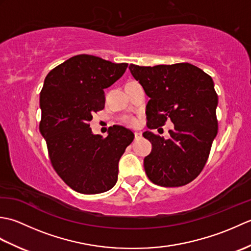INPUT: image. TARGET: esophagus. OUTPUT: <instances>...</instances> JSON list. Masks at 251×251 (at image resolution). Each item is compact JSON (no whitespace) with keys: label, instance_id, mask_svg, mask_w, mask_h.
Returning <instances> with one entry per match:
<instances>
[{"label":"esophagus","instance_id":"obj_1","mask_svg":"<svg viewBox=\"0 0 251 251\" xmlns=\"http://www.w3.org/2000/svg\"><path fill=\"white\" fill-rule=\"evenodd\" d=\"M141 137H142V134H141V132H138V131H136V132H135V139H136V140L140 139Z\"/></svg>","mask_w":251,"mask_h":251}]
</instances>
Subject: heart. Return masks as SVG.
I'll list each match as a JSON object with an SVG mask.
<instances>
[{
    "label": "heart",
    "instance_id": "heart-1",
    "mask_svg": "<svg viewBox=\"0 0 251 251\" xmlns=\"http://www.w3.org/2000/svg\"><path fill=\"white\" fill-rule=\"evenodd\" d=\"M127 123H128V124H130V125H136V120H127Z\"/></svg>",
    "mask_w": 251,
    "mask_h": 251
}]
</instances>
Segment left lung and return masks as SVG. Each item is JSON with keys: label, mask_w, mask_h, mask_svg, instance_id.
<instances>
[{"label": "left lung", "mask_w": 251, "mask_h": 251, "mask_svg": "<svg viewBox=\"0 0 251 251\" xmlns=\"http://www.w3.org/2000/svg\"><path fill=\"white\" fill-rule=\"evenodd\" d=\"M150 100L147 104L148 127L155 129L170 120L169 139L147 130L152 143L145 157L146 174L161 186H181L194 180L204 168L218 132V95L214 81L191 63L129 66Z\"/></svg>", "instance_id": "1"}]
</instances>
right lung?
I'll use <instances>...</instances> for the list:
<instances>
[{"instance_id": "1", "label": "right lung", "mask_w": 251, "mask_h": 251, "mask_svg": "<svg viewBox=\"0 0 251 251\" xmlns=\"http://www.w3.org/2000/svg\"><path fill=\"white\" fill-rule=\"evenodd\" d=\"M125 62L113 63L92 55H77L47 74L40 94L41 135L52 167L74 191L98 194L113 188L119 161L134 140L123 126L108 136L94 135L89 122L104 108V88L126 71Z\"/></svg>"}]
</instances>
